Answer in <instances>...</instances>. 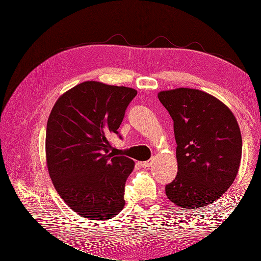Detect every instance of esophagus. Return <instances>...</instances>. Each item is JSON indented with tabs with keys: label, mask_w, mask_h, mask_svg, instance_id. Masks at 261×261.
Returning <instances> with one entry per match:
<instances>
[{
	"label": "esophagus",
	"mask_w": 261,
	"mask_h": 261,
	"mask_svg": "<svg viewBox=\"0 0 261 261\" xmlns=\"http://www.w3.org/2000/svg\"><path fill=\"white\" fill-rule=\"evenodd\" d=\"M139 164H140V167H143V168H148L149 165H150V161L148 160V161H140L139 162Z\"/></svg>",
	"instance_id": "1"
}]
</instances>
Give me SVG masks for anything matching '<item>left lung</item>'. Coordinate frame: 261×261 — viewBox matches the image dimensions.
I'll return each mask as SVG.
<instances>
[{"instance_id": "1", "label": "left lung", "mask_w": 261, "mask_h": 261, "mask_svg": "<svg viewBox=\"0 0 261 261\" xmlns=\"http://www.w3.org/2000/svg\"><path fill=\"white\" fill-rule=\"evenodd\" d=\"M158 98L174 123L177 144V175L165 194L185 209L215 202L232 185L241 163L242 135L234 114L198 89L161 91Z\"/></svg>"}]
</instances>
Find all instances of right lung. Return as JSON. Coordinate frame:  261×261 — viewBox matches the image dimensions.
I'll list each match as a JSON object with an SVG mask.
<instances>
[{
	"label": "right lung",
	"mask_w": 261,
	"mask_h": 261,
	"mask_svg": "<svg viewBox=\"0 0 261 261\" xmlns=\"http://www.w3.org/2000/svg\"><path fill=\"white\" fill-rule=\"evenodd\" d=\"M136 94L127 87L85 82L61 96L52 109L46 164L57 192L77 215L108 220L124 207L134 161L110 152L108 138L120 136L117 129Z\"/></svg>",
	"instance_id": "right-lung-1"
}]
</instances>
